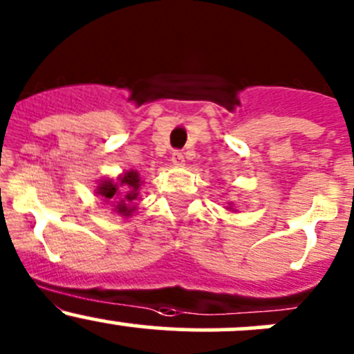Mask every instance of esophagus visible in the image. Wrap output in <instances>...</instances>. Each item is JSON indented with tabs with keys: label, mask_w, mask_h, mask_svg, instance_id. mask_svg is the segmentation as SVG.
<instances>
[{
	"label": "esophagus",
	"mask_w": 354,
	"mask_h": 354,
	"mask_svg": "<svg viewBox=\"0 0 354 354\" xmlns=\"http://www.w3.org/2000/svg\"><path fill=\"white\" fill-rule=\"evenodd\" d=\"M171 161H173V165L174 166H181L185 162V156H183V152H180V151H174L173 152V156H171Z\"/></svg>",
	"instance_id": "34e87169"
}]
</instances>
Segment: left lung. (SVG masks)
<instances>
[{
	"label": "left lung",
	"mask_w": 354,
	"mask_h": 354,
	"mask_svg": "<svg viewBox=\"0 0 354 354\" xmlns=\"http://www.w3.org/2000/svg\"><path fill=\"white\" fill-rule=\"evenodd\" d=\"M229 208H230V207H229Z\"/></svg>",
	"instance_id": "1"
}]
</instances>
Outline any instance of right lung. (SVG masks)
<instances>
[{"label":"right lung","mask_w":354,"mask_h":354,"mask_svg":"<svg viewBox=\"0 0 354 354\" xmlns=\"http://www.w3.org/2000/svg\"><path fill=\"white\" fill-rule=\"evenodd\" d=\"M140 185H142L140 174L137 171H127L117 180L106 178L100 181L96 187V195L102 196L105 203H111L113 212L120 214L122 217H129L136 210L133 200L139 196Z\"/></svg>","instance_id":"right-lung-1"}]
</instances>
